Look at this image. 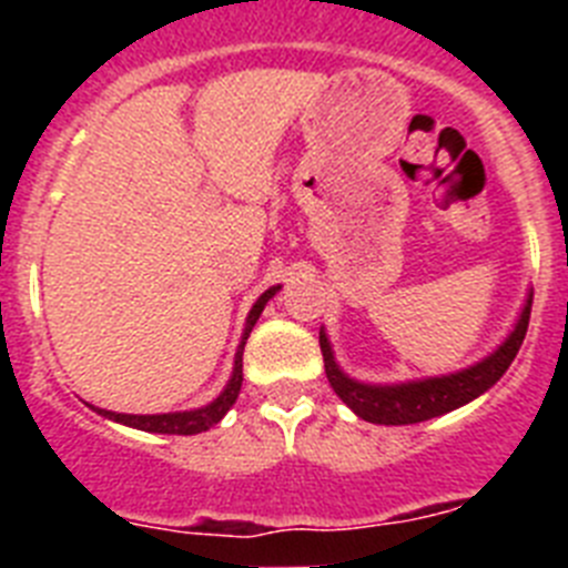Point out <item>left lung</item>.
Returning a JSON list of instances; mask_svg holds the SVG:
<instances>
[{"label":"left lung","instance_id":"1","mask_svg":"<svg viewBox=\"0 0 568 568\" xmlns=\"http://www.w3.org/2000/svg\"><path fill=\"white\" fill-rule=\"evenodd\" d=\"M531 315V295L526 301L524 315H520L518 327L509 338L504 341L498 353H491L489 358L475 364L471 369H464L458 375H446V378H429V381H413V384L400 386H366L355 384L346 378L333 361V349H329L327 335L321 333V355H324V369H327V381L335 389L341 400L353 409L358 418L369 420V424L384 426H400V424H420V420L438 418L444 413H453L458 406L469 404L471 398H478L486 393L500 375L509 369V364L518 355L520 344L529 329Z\"/></svg>","mask_w":568,"mask_h":568}]
</instances>
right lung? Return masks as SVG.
I'll list each match as a JSON object with an SVG mask.
<instances>
[{"mask_svg":"<svg viewBox=\"0 0 568 568\" xmlns=\"http://www.w3.org/2000/svg\"><path fill=\"white\" fill-rule=\"evenodd\" d=\"M275 290H278V287H270L267 293H264L258 301H255V307L250 310L247 329H244V338H241L239 355H235L233 378H230L227 389H224V393L219 395V398H215L213 404L204 406V409H193V413H173V415H122V413H108V409H99V413H102L104 418L119 420V424H128V426H135V429H144V433H159V435L207 433L210 426H215V424H219V420L224 418V415H227V409L235 404V398H239L241 381H244V373H241V353H244V344H247L250 329L255 327V321H258L261 310H264V304H267V301L273 298Z\"/></svg>","mask_w":568,"mask_h":568,"instance_id":"1","label":"right lung"}]
</instances>
